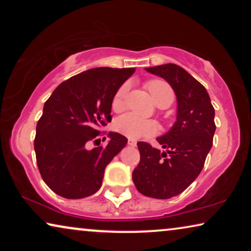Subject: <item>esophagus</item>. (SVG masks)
Wrapping results in <instances>:
<instances>
[{"mask_svg":"<svg viewBox=\"0 0 251 251\" xmlns=\"http://www.w3.org/2000/svg\"><path fill=\"white\" fill-rule=\"evenodd\" d=\"M128 145H130V146H136L137 143H136L133 139H129V140H128Z\"/></svg>","mask_w":251,"mask_h":251,"instance_id":"esophagus-1","label":"esophagus"}]
</instances>
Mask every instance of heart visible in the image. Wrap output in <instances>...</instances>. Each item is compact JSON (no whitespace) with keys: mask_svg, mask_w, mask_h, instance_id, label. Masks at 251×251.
<instances>
[{"mask_svg":"<svg viewBox=\"0 0 251 251\" xmlns=\"http://www.w3.org/2000/svg\"><path fill=\"white\" fill-rule=\"evenodd\" d=\"M146 87L149 89L153 100L156 102V105H159L163 100H167V99H169L171 101L174 100V91L167 82L162 80H153L150 81L146 84ZM126 91H128L126 85H122L116 91L114 98L112 100V107L114 111H121V109L125 108ZM115 129L116 131L128 137V138L139 139L155 135L159 131V126L152 120L142 119L135 114L128 113V114L120 116L116 120Z\"/></svg>","mask_w":251,"mask_h":251,"instance_id":"obj_1","label":"heart"}]
</instances>
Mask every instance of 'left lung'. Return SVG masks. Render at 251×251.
<instances>
[{
    "instance_id": "8db88e82",
    "label": "left lung",
    "mask_w": 251,
    "mask_h": 251,
    "mask_svg": "<svg viewBox=\"0 0 251 251\" xmlns=\"http://www.w3.org/2000/svg\"><path fill=\"white\" fill-rule=\"evenodd\" d=\"M174 89L177 120L166 135L157 137L164 152L150 144L137 143L140 161L132 173L139 193L154 199H170L186 190L200 175L212 146L215 109L200 82L175 64L147 67Z\"/></svg>"
}]
</instances>
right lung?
Instances as JSON below:
<instances>
[{"label": "right lung", "mask_w": 251, "mask_h": 251, "mask_svg": "<svg viewBox=\"0 0 251 251\" xmlns=\"http://www.w3.org/2000/svg\"><path fill=\"white\" fill-rule=\"evenodd\" d=\"M133 73L135 68H91L60 83L46 101L34 150L41 176L56 194L82 199L100 188L105 168L128 139L109 132L105 147L88 145L100 142V128L112 120L113 98Z\"/></svg>", "instance_id": "add662e5"}]
</instances>
